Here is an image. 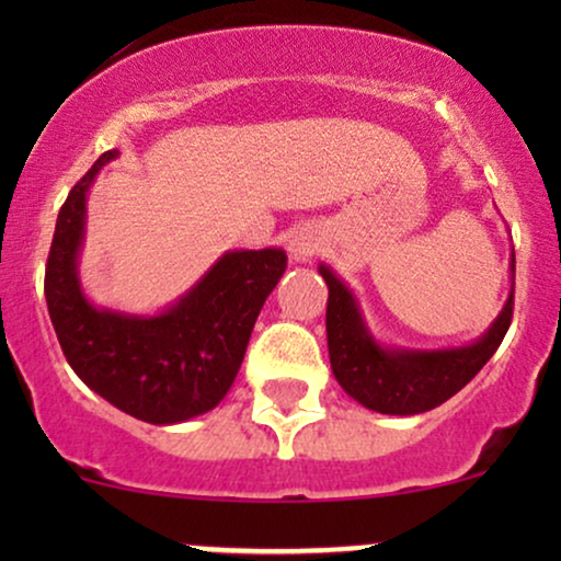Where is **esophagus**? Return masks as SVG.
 Returning <instances> with one entry per match:
<instances>
[{
  "label": "esophagus",
  "mask_w": 561,
  "mask_h": 561,
  "mask_svg": "<svg viewBox=\"0 0 561 561\" xmlns=\"http://www.w3.org/2000/svg\"><path fill=\"white\" fill-rule=\"evenodd\" d=\"M317 250L319 240L313 234H308V231H300V234H295L293 240H289V255H293L295 261H308Z\"/></svg>",
  "instance_id": "esophagus-1"
}]
</instances>
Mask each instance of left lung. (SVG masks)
<instances>
[{
    "mask_svg": "<svg viewBox=\"0 0 561 561\" xmlns=\"http://www.w3.org/2000/svg\"><path fill=\"white\" fill-rule=\"evenodd\" d=\"M508 272L514 274V253ZM319 274L330 287L327 345L332 375L353 401L377 414L414 416L446 403L491 362L512 324L514 282L499 317L472 343L450 347L385 345L366 324L356 293L332 272V266L319 263Z\"/></svg>",
    "mask_w": 561,
    "mask_h": 561,
    "instance_id": "1",
    "label": "left lung"
}]
</instances>
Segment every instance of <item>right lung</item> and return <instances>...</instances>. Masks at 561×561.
Instances as JSON below:
<instances>
[{
	"mask_svg": "<svg viewBox=\"0 0 561 561\" xmlns=\"http://www.w3.org/2000/svg\"><path fill=\"white\" fill-rule=\"evenodd\" d=\"M107 150L70 190L55 224L44 295L70 369L115 409L150 424H179L224 401L250 332L287 268L282 248L227 250L186 293L156 313L96 306L83 293L79 259L87 197Z\"/></svg>",
	"mask_w": 561,
	"mask_h": 561,
	"instance_id": "add662e5",
	"label": "right lung"
}]
</instances>
